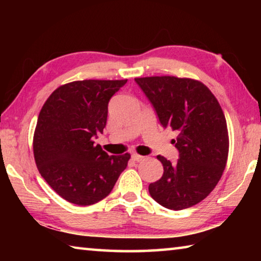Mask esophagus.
<instances>
[{
    "mask_svg": "<svg viewBox=\"0 0 261 261\" xmlns=\"http://www.w3.org/2000/svg\"><path fill=\"white\" fill-rule=\"evenodd\" d=\"M131 159L134 161H136V162H140V161H143V160H145V156H143V155H139V154H132L131 155Z\"/></svg>",
    "mask_w": 261,
    "mask_h": 261,
    "instance_id": "34e87169",
    "label": "esophagus"
}]
</instances>
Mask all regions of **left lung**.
<instances>
[{
	"label": "left lung",
	"mask_w": 261,
	"mask_h": 261,
	"mask_svg": "<svg viewBox=\"0 0 261 261\" xmlns=\"http://www.w3.org/2000/svg\"><path fill=\"white\" fill-rule=\"evenodd\" d=\"M158 115L160 124L176 130L171 143L178 160L159 155L163 175L151 183V197L168 210L197 205L213 191L226 168L227 122L213 93L204 84L171 76L135 78Z\"/></svg>",
	"instance_id": "left-lung-1"
}]
</instances>
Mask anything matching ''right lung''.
<instances>
[{
    "label": "right lung",
    "instance_id": "1",
    "mask_svg": "<svg viewBox=\"0 0 261 261\" xmlns=\"http://www.w3.org/2000/svg\"><path fill=\"white\" fill-rule=\"evenodd\" d=\"M127 81H79L53 92L39 114L33 153L39 173L63 199L93 205L112 192L130 154L108 155L93 138L107 123L108 103Z\"/></svg>",
    "mask_w": 261,
    "mask_h": 261
}]
</instances>
